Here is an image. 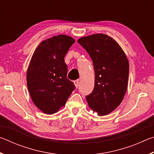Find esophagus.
Returning <instances> with one entry per match:
<instances>
[{
    "instance_id": "34e87169",
    "label": "esophagus",
    "mask_w": 154,
    "mask_h": 154,
    "mask_svg": "<svg viewBox=\"0 0 154 154\" xmlns=\"http://www.w3.org/2000/svg\"><path fill=\"white\" fill-rule=\"evenodd\" d=\"M79 81L78 80H76V81H74V84L75 85V87H76V88H77V87L79 86Z\"/></svg>"
}]
</instances>
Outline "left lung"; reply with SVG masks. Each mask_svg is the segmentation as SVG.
Listing matches in <instances>:
<instances>
[{
	"label": "left lung",
	"instance_id": "1",
	"mask_svg": "<svg viewBox=\"0 0 154 154\" xmlns=\"http://www.w3.org/2000/svg\"><path fill=\"white\" fill-rule=\"evenodd\" d=\"M89 54L95 71L93 92L86 96L89 107L100 116L108 115L120 105L128 88L129 62L120 45L105 34L79 38Z\"/></svg>",
	"mask_w": 154,
	"mask_h": 154
}]
</instances>
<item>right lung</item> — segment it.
<instances>
[{
    "label": "right lung",
    "instance_id": "right-lung-1",
    "mask_svg": "<svg viewBox=\"0 0 154 154\" xmlns=\"http://www.w3.org/2000/svg\"><path fill=\"white\" fill-rule=\"evenodd\" d=\"M75 42L71 36L58 35L43 41L36 48L26 72L27 86L33 103L43 113H57L75 90L67 79L64 56Z\"/></svg>",
    "mask_w": 154,
    "mask_h": 154
}]
</instances>
